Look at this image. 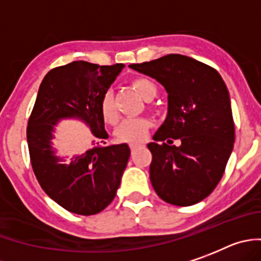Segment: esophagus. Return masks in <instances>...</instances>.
I'll return each instance as SVG.
<instances>
[{"mask_svg":"<svg viewBox=\"0 0 261 261\" xmlns=\"http://www.w3.org/2000/svg\"><path fill=\"white\" fill-rule=\"evenodd\" d=\"M140 147V144H131L130 145V149H131V152H134L135 151V149H138V148Z\"/></svg>","mask_w":261,"mask_h":261,"instance_id":"esophagus-1","label":"esophagus"}]
</instances>
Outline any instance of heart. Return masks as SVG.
Here are the masks:
<instances>
[{"label":"heart","instance_id":"b5f03b06","mask_svg":"<svg viewBox=\"0 0 261 261\" xmlns=\"http://www.w3.org/2000/svg\"><path fill=\"white\" fill-rule=\"evenodd\" d=\"M131 86L147 101L149 98H153L157 93V88L153 82L147 78H142V76L134 78L131 81ZM100 112H101L102 119L109 125H116L118 122V109L114 101L113 93L110 91L105 92L102 96L101 102H100ZM149 127H151V122L147 118L126 119L117 127L116 138L119 142L123 143H140L147 138Z\"/></svg>","mask_w":261,"mask_h":261}]
</instances>
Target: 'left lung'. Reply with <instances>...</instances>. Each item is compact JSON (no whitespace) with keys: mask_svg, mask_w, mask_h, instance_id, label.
<instances>
[{"mask_svg":"<svg viewBox=\"0 0 261 261\" xmlns=\"http://www.w3.org/2000/svg\"><path fill=\"white\" fill-rule=\"evenodd\" d=\"M130 67L156 79L168 93L166 118L148 144L154 191L173 205L199 203L216 189L234 147L226 84L213 67L182 55ZM170 139H180V147L169 146Z\"/></svg>","mask_w":261,"mask_h":261,"instance_id":"obj_1","label":"left lung"}]
</instances>
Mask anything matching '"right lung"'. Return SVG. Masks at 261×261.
<instances>
[{
	"mask_svg": "<svg viewBox=\"0 0 261 261\" xmlns=\"http://www.w3.org/2000/svg\"><path fill=\"white\" fill-rule=\"evenodd\" d=\"M125 65L100 66L74 61L44 76L28 119L27 142L34 173L49 198L71 213L91 216L105 210L117 194L130 148L107 145L100 102ZM79 119L90 127L93 147L69 164L53 148L55 125Z\"/></svg>",
	"mask_w": 261,
	"mask_h": 261,
	"instance_id": "right-lung-1",
	"label": "right lung"
}]
</instances>
